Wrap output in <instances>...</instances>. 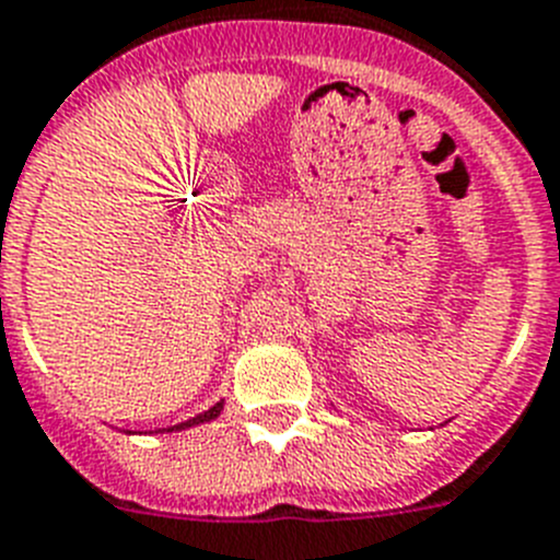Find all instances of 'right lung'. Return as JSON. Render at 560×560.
Listing matches in <instances>:
<instances>
[{"instance_id": "right-lung-1", "label": "right lung", "mask_w": 560, "mask_h": 560, "mask_svg": "<svg viewBox=\"0 0 560 560\" xmlns=\"http://www.w3.org/2000/svg\"><path fill=\"white\" fill-rule=\"evenodd\" d=\"M220 411H222V402H217V406L208 408V411H202V415L191 417V420H186V422H179V425H174V428H163V431H183V428L199 425V422H211V420H217V417H220ZM129 434H132V431H129Z\"/></svg>"}]
</instances>
